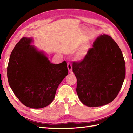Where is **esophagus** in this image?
Listing matches in <instances>:
<instances>
[{
    "mask_svg": "<svg viewBox=\"0 0 133 133\" xmlns=\"http://www.w3.org/2000/svg\"><path fill=\"white\" fill-rule=\"evenodd\" d=\"M67 68H68L69 71L70 72H71L72 71V65L70 63H67Z\"/></svg>",
    "mask_w": 133,
    "mask_h": 133,
    "instance_id": "34e87169",
    "label": "esophagus"
}]
</instances>
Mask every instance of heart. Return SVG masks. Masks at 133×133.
Here are the masks:
<instances>
[{
	"instance_id": "heart-1",
	"label": "heart",
	"mask_w": 133,
	"mask_h": 133,
	"mask_svg": "<svg viewBox=\"0 0 133 133\" xmlns=\"http://www.w3.org/2000/svg\"><path fill=\"white\" fill-rule=\"evenodd\" d=\"M89 50V47L84 46L79 50L75 55V59L78 61H83L86 58Z\"/></svg>"
}]
</instances>
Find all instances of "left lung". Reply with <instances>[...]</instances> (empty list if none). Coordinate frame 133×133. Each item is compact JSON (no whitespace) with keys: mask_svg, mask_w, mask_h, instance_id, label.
Wrapping results in <instances>:
<instances>
[{"mask_svg":"<svg viewBox=\"0 0 133 133\" xmlns=\"http://www.w3.org/2000/svg\"><path fill=\"white\" fill-rule=\"evenodd\" d=\"M83 61L73 63L72 71L82 103L98 107L117 97L125 79L126 67L122 52L110 36H98Z\"/></svg>","mask_w":133,"mask_h":133,"instance_id":"left-lung-1","label":"left lung"}]
</instances>
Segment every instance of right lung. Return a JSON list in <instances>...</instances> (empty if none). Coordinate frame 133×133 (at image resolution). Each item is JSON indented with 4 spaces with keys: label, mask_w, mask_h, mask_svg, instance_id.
I'll use <instances>...</instances> for the list:
<instances>
[{
    "label": "right lung",
    "mask_w": 133,
    "mask_h": 133,
    "mask_svg": "<svg viewBox=\"0 0 133 133\" xmlns=\"http://www.w3.org/2000/svg\"><path fill=\"white\" fill-rule=\"evenodd\" d=\"M32 38H22L14 48L7 67L8 83L24 105L32 109L46 107L68 74L65 61L51 63L46 54L31 45Z\"/></svg>",
    "instance_id": "right-lung-1"
}]
</instances>
